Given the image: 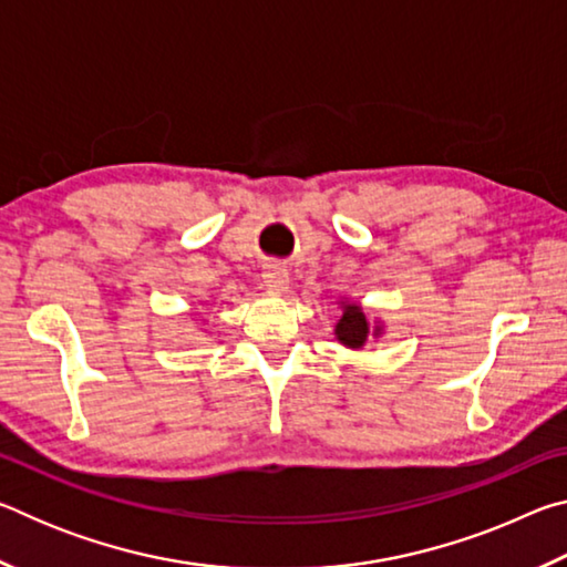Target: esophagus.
<instances>
[{"instance_id": "obj_1", "label": "esophagus", "mask_w": 567, "mask_h": 567, "mask_svg": "<svg viewBox=\"0 0 567 567\" xmlns=\"http://www.w3.org/2000/svg\"><path fill=\"white\" fill-rule=\"evenodd\" d=\"M262 282H265V287H270V290L282 292L285 287L290 285V275H287V270L280 265H267L262 272Z\"/></svg>"}]
</instances>
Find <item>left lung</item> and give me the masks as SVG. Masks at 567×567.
Segmentation results:
<instances>
[{
	"mask_svg": "<svg viewBox=\"0 0 567 567\" xmlns=\"http://www.w3.org/2000/svg\"><path fill=\"white\" fill-rule=\"evenodd\" d=\"M368 332H370V324L364 320V312L360 310L358 305H344V312L338 322V328H334V334H338V340L342 344H348V348H362L364 340H368ZM380 332V328L375 330V334Z\"/></svg>",
	"mask_w": 567,
	"mask_h": 567,
	"instance_id": "obj_1",
	"label": "left lung"
}]
</instances>
